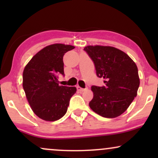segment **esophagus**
Listing matches in <instances>:
<instances>
[{"instance_id": "esophagus-1", "label": "esophagus", "mask_w": 158, "mask_h": 158, "mask_svg": "<svg viewBox=\"0 0 158 158\" xmlns=\"http://www.w3.org/2000/svg\"><path fill=\"white\" fill-rule=\"evenodd\" d=\"M77 88L78 91H79V92H83V91H84V90H85V89H84V88H80V87H79V86H77Z\"/></svg>"}]
</instances>
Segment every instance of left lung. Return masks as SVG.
Listing matches in <instances>:
<instances>
[{
    "label": "left lung",
    "instance_id": "obj_1",
    "mask_svg": "<svg viewBox=\"0 0 158 158\" xmlns=\"http://www.w3.org/2000/svg\"><path fill=\"white\" fill-rule=\"evenodd\" d=\"M84 50L95 65L98 77L106 86L91 87L89 106L106 118H115L127 110L137 97L139 85L137 67L126 52L109 46H87Z\"/></svg>",
    "mask_w": 158,
    "mask_h": 158
}]
</instances>
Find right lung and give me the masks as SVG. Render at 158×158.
<instances>
[{
    "mask_svg": "<svg viewBox=\"0 0 158 158\" xmlns=\"http://www.w3.org/2000/svg\"><path fill=\"white\" fill-rule=\"evenodd\" d=\"M75 48L72 45L54 44L38 52L23 72V88L32 111L45 121H56L66 114L75 87L59 85L64 76L63 56Z\"/></svg>",
    "mask_w": 158,
    "mask_h": 158,
    "instance_id": "right-lung-1",
    "label": "right lung"
}]
</instances>
